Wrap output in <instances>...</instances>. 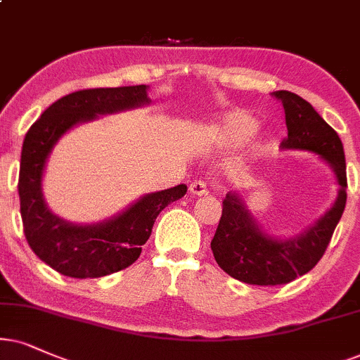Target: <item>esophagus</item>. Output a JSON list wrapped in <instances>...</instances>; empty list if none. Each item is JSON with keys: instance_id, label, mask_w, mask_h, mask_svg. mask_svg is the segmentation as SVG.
<instances>
[{"instance_id": "obj_1", "label": "esophagus", "mask_w": 360, "mask_h": 360, "mask_svg": "<svg viewBox=\"0 0 360 360\" xmlns=\"http://www.w3.org/2000/svg\"><path fill=\"white\" fill-rule=\"evenodd\" d=\"M189 191L195 195H206L209 191H207V184L204 183V181H194V183H191L189 186Z\"/></svg>"}]
</instances>
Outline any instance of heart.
<instances>
[{"mask_svg": "<svg viewBox=\"0 0 360 360\" xmlns=\"http://www.w3.org/2000/svg\"><path fill=\"white\" fill-rule=\"evenodd\" d=\"M257 122L252 116L245 115V112L236 111L231 112L224 117L221 126L222 138L229 144H240L256 131Z\"/></svg>", "mask_w": 360, "mask_h": 360, "instance_id": "obj_1", "label": "heart"}]
</instances>
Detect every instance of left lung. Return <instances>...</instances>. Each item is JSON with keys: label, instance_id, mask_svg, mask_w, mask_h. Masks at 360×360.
I'll return each instance as SVG.
<instances>
[{"label": "left lung", "instance_id": "left-lung-1", "mask_svg": "<svg viewBox=\"0 0 360 360\" xmlns=\"http://www.w3.org/2000/svg\"><path fill=\"white\" fill-rule=\"evenodd\" d=\"M284 106L288 138L282 149H304L324 159L335 172L339 194L334 206L302 234L289 239L271 238L261 231L238 193L222 201V214L211 240L214 259L226 274L245 284L279 285L304 276L321 261L347 199V174L342 141L319 112L290 91H276Z\"/></svg>", "mask_w": 360, "mask_h": 360}]
</instances>
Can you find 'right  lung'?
I'll list each match as a JSON object with an SVG mask.
<instances>
[{
	"mask_svg": "<svg viewBox=\"0 0 360 360\" xmlns=\"http://www.w3.org/2000/svg\"><path fill=\"white\" fill-rule=\"evenodd\" d=\"M148 103L146 84L76 91L53 103L26 133L18 179L22 231L36 256L59 274L94 279L126 269L139 257L158 214L188 191L186 184H179L146 194L112 219L93 226L66 222L44 202L41 191L44 165L68 129L98 115Z\"/></svg>",
	"mask_w": 360,
	"mask_h": 360,
	"instance_id": "1",
	"label": "right lung"
}]
</instances>
